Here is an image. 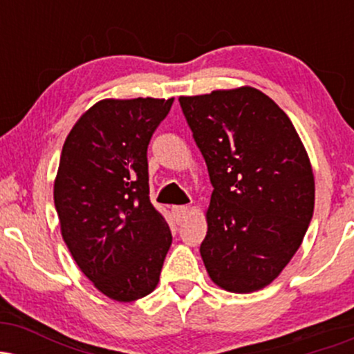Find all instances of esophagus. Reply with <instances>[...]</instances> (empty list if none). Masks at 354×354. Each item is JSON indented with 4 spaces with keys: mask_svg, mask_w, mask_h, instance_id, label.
<instances>
[{
    "mask_svg": "<svg viewBox=\"0 0 354 354\" xmlns=\"http://www.w3.org/2000/svg\"><path fill=\"white\" fill-rule=\"evenodd\" d=\"M188 211H189L188 206H173V213H174V216H176L178 223L183 221V218L188 214Z\"/></svg>",
    "mask_w": 354,
    "mask_h": 354,
    "instance_id": "esophagus-1",
    "label": "esophagus"
}]
</instances>
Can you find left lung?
Segmentation results:
<instances>
[{"label": "left lung", "instance_id": "obj_1", "mask_svg": "<svg viewBox=\"0 0 354 354\" xmlns=\"http://www.w3.org/2000/svg\"><path fill=\"white\" fill-rule=\"evenodd\" d=\"M213 185L201 258L233 293L261 290L290 263L313 218L315 178L293 123L254 88L181 96Z\"/></svg>", "mask_w": 354, "mask_h": 354}]
</instances>
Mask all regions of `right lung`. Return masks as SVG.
Instances as JSON below:
<instances>
[{
  "label": "right lung",
  "mask_w": 354,
  "mask_h": 354,
  "mask_svg": "<svg viewBox=\"0 0 354 354\" xmlns=\"http://www.w3.org/2000/svg\"><path fill=\"white\" fill-rule=\"evenodd\" d=\"M171 100H103L73 126L61 151L55 208L76 265L116 301L160 281L173 236L149 201L148 145Z\"/></svg>",
  "instance_id": "right-lung-1"
}]
</instances>
